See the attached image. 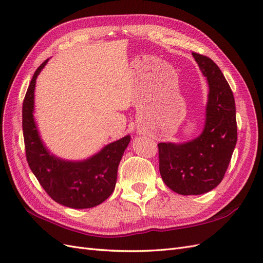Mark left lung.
I'll use <instances>...</instances> for the list:
<instances>
[{
  "instance_id": "left-lung-1",
  "label": "left lung",
  "mask_w": 263,
  "mask_h": 263,
  "mask_svg": "<svg viewBox=\"0 0 263 263\" xmlns=\"http://www.w3.org/2000/svg\"><path fill=\"white\" fill-rule=\"evenodd\" d=\"M192 55L208 84L204 129L182 143H159L163 182L181 195H201L218 186L237 143L235 98L227 80L211 58Z\"/></svg>"
}]
</instances>
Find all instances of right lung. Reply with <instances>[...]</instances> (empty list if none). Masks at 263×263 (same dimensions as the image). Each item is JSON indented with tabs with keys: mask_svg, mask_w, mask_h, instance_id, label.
Instances as JSON below:
<instances>
[{
	"mask_svg": "<svg viewBox=\"0 0 263 263\" xmlns=\"http://www.w3.org/2000/svg\"><path fill=\"white\" fill-rule=\"evenodd\" d=\"M47 62L35 71L23 102L27 163L45 192L58 204L74 209L92 208L115 191L119 164L131 138L127 134L111 142L85 160H65L51 153L41 138L34 118L36 79Z\"/></svg>",
	"mask_w": 263,
	"mask_h": 263,
	"instance_id": "1",
	"label": "right lung"
}]
</instances>
